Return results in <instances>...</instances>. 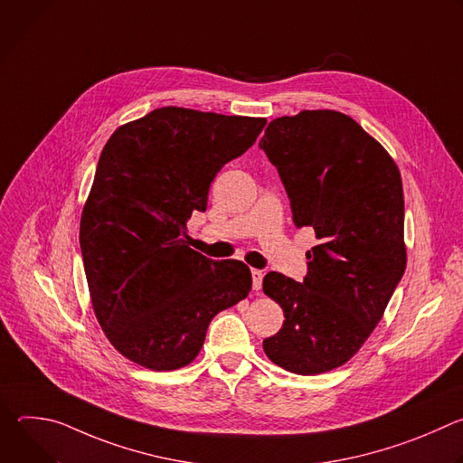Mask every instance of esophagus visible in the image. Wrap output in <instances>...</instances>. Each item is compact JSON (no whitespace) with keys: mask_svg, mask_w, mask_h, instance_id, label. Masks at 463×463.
<instances>
[{"mask_svg":"<svg viewBox=\"0 0 463 463\" xmlns=\"http://www.w3.org/2000/svg\"><path fill=\"white\" fill-rule=\"evenodd\" d=\"M250 275H252V289H254V291H260V289H261V280H263V271L252 269Z\"/></svg>","mask_w":463,"mask_h":463,"instance_id":"1","label":"esophagus"}]
</instances>
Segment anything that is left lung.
Returning <instances> with one entry per match:
<instances>
[{
  "instance_id": "left-lung-1",
  "label": "left lung",
  "mask_w": 463,
  "mask_h": 463,
  "mask_svg": "<svg viewBox=\"0 0 463 463\" xmlns=\"http://www.w3.org/2000/svg\"><path fill=\"white\" fill-rule=\"evenodd\" d=\"M258 146L279 170L295 227L318 238L302 282L277 271L263 279L286 318L263 352L293 373L334 370L368 339L407 268L400 170L352 117L332 109L275 118Z\"/></svg>"
}]
</instances>
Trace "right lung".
Instances as JSON below:
<instances>
[{"label":"right lung","mask_w":463,"mask_h":463,"mask_svg":"<svg viewBox=\"0 0 463 463\" xmlns=\"http://www.w3.org/2000/svg\"><path fill=\"white\" fill-rule=\"evenodd\" d=\"M266 118L159 108L106 143L80 220L95 315L109 343L150 370L200 354L211 320L249 295L250 271L190 249L186 220L245 154Z\"/></svg>","instance_id":"right-lung-1"}]
</instances>
